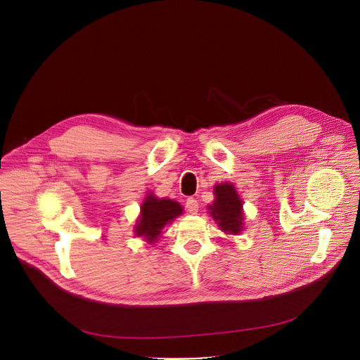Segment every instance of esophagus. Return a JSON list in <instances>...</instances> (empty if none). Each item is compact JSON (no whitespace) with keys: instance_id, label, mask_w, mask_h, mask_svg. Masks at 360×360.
Instances as JSON below:
<instances>
[{"instance_id":"34e87169","label":"esophagus","mask_w":360,"mask_h":360,"mask_svg":"<svg viewBox=\"0 0 360 360\" xmlns=\"http://www.w3.org/2000/svg\"><path fill=\"white\" fill-rule=\"evenodd\" d=\"M186 210L190 212L191 214H197L198 213V201L193 197H190L186 200Z\"/></svg>"}]
</instances>
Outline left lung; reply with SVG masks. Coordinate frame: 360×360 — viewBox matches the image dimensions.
Returning <instances> with one entry per match:
<instances>
[{
  "instance_id": "1",
  "label": "left lung",
  "mask_w": 360,
  "mask_h": 360,
  "mask_svg": "<svg viewBox=\"0 0 360 360\" xmlns=\"http://www.w3.org/2000/svg\"><path fill=\"white\" fill-rule=\"evenodd\" d=\"M209 210L219 228L229 235H239L243 231L242 200L231 182L214 186V202Z\"/></svg>"
}]
</instances>
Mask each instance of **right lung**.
Listing matches in <instances>:
<instances>
[{"mask_svg": "<svg viewBox=\"0 0 360 360\" xmlns=\"http://www.w3.org/2000/svg\"><path fill=\"white\" fill-rule=\"evenodd\" d=\"M182 205L169 198H158L151 193L141 204V213L134 226L137 236H143L146 242L155 243L167 223L181 216Z\"/></svg>", "mask_w": 360, "mask_h": 360, "instance_id": "add662e5", "label": "right lung"}]
</instances>
